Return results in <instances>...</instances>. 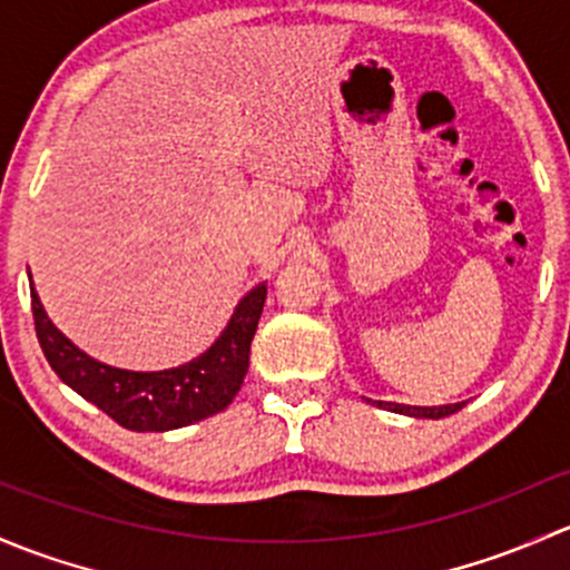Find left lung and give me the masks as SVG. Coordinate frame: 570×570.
<instances>
[{"instance_id": "8db88e82", "label": "left lung", "mask_w": 570, "mask_h": 570, "mask_svg": "<svg viewBox=\"0 0 570 570\" xmlns=\"http://www.w3.org/2000/svg\"><path fill=\"white\" fill-rule=\"evenodd\" d=\"M379 409H386V412H395V414H406V416H420V420H442V416H450L455 412H461L466 406V401L461 403H448V406H406V403H386V401H371Z\"/></svg>"}]
</instances>
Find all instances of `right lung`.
<instances>
[{"mask_svg":"<svg viewBox=\"0 0 570 570\" xmlns=\"http://www.w3.org/2000/svg\"><path fill=\"white\" fill-rule=\"evenodd\" d=\"M29 291H32L35 332L51 371L85 401L107 412L117 425L137 433L175 431L225 412L244 384L249 345L266 304V283L255 285L236 304L230 321L210 343V348L169 371L142 373L111 367L85 354L51 324L35 285Z\"/></svg>","mask_w":570,"mask_h":570,"instance_id":"1","label":"right lung"}]
</instances>
